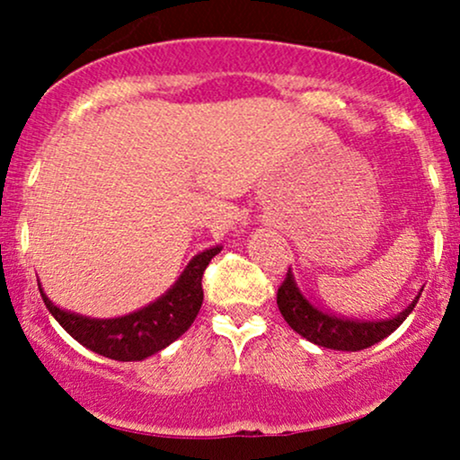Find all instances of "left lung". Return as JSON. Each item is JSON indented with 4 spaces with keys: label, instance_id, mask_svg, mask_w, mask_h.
Masks as SVG:
<instances>
[{
    "label": "left lung",
    "instance_id": "1",
    "mask_svg": "<svg viewBox=\"0 0 460 460\" xmlns=\"http://www.w3.org/2000/svg\"><path fill=\"white\" fill-rule=\"evenodd\" d=\"M421 294V292H420ZM417 294L413 303L409 307L400 311L394 318L385 320H355L344 318V315L329 314V311L320 309L311 300L300 292L296 279H294L292 268L288 270V277L281 283L277 294V305L281 315L292 326L298 335L309 340L311 344L331 348V350H344V352H357L363 348H369L378 341L389 337L398 329L402 322L409 318V314L420 300Z\"/></svg>",
    "mask_w": 460,
    "mask_h": 460
}]
</instances>
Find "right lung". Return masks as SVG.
I'll use <instances>...</instances> for the list:
<instances>
[{"label":"right lung","instance_id":"obj_1","mask_svg":"<svg viewBox=\"0 0 460 460\" xmlns=\"http://www.w3.org/2000/svg\"><path fill=\"white\" fill-rule=\"evenodd\" d=\"M220 251L223 246H212L194 255L171 289H166L146 307L120 318H88V315L73 314L51 303L40 283L39 289L45 307L58 320V324L88 350L114 361H142L171 346L192 326L203 305L200 279L208 263Z\"/></svg>","mask_w":460,"mask_h":460}]
</instances>
